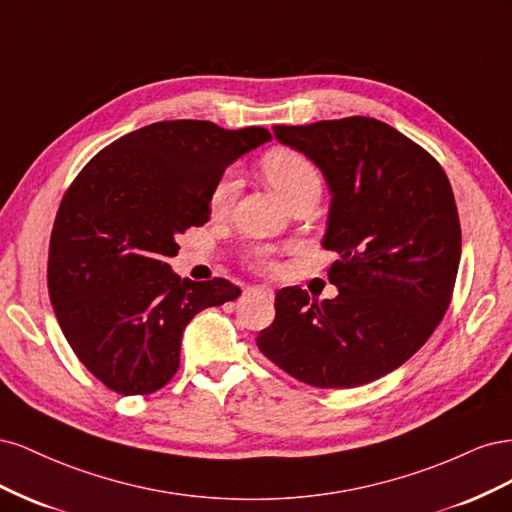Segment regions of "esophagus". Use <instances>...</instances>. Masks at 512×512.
Here are the masks:
<instances>
[{
    "instance_id": "obj_1",
    "label": "esophagus",
    "mask_w": 512,
    "mask_h": 512,
    "mask_svg": "<svg viewBox=\"0 0 512 512\" xmlns=\"http://www.w3.org/2000/svg\"><path fill=\"white\" fill-rule=\"evenodd\" d=\"M252 290H254V292H260V294H265L267 299H273V290H271L269 286H252Z\"/></svg>"
}]
</instances>
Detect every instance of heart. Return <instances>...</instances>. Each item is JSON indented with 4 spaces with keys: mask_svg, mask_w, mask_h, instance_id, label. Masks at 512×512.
<instances>
[{
    "mask_svg": "<svg viewBox=\"0 0 512 512\" xmlns=\"http://www.w3.org/2000/svg\"><path fill=\"white\" fill-rule=\"evenodd\" d=\"M260 168L269 183L277 190L286 205L292 207L294 203L305 198H320L322 192V177L318 173L316 164L309 160L305 153L290 149V147H275L267 151L260 160ZM241 188V179L235 168H228L222 173V177L215 181L209 194V211L220 218L226 215L235 203V198ZM250 260L258 267H267L271 258L267 250H254L250 254Z\"/></svg>",
    "mask_w": 512,
    "mask_h": 512,
    "instance_id": "1",
    "label": "heart"
}]
</instances>
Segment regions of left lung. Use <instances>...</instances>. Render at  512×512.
I'll use <instances>...</instances> for the list:
<instances>
[{
    "mask_svg": "<svg viewBox=\"0 0 512 512\" xmlns=\"http://www.w3.org/2000/svg\"><path fill=\"white\" fill-rule=\"evenodd\" d=\"M331 190L324 250L337 252L335 299L299 286L275 294L256 337L286 374L318 389H352L404 365L451 305L461 258L455 196L438 160L371 117L275 126Z\"/></svg>",
    "mask_w": 512,
    "mask_h": 512,
    "instance_id": "left-lung-1",
    "label": "left lung"
}]
</instances>
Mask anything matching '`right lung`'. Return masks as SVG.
Returning a JSON list of instances; mask_svg holds the SVG:
<instances>
[{"label":"right lung","mask_w":512,"mask_h":512,"mask_svg":"<svg viewBox=\"0 0 512 512\" xmlns=\"http://www.w3.org/2000/svg\"><path fill=\"white\" fill-rule=\"evenodd\" d=\"M271 141L265 128L158 121L91 158L61 198L49 245V297L70 348L119 395H149L179 369L181 337L207 307L237 299L222 277L181 280L177 237L209 220L226 166Z\"/></svg>","instance_id":"1"}]
</instances>
